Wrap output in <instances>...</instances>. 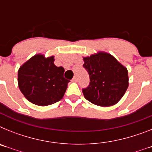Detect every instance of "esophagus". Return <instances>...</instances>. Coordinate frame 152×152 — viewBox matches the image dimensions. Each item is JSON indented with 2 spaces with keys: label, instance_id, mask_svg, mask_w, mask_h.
<instances>
[{
  "label": "esophagus",
  "instance_id": "1",
  "mask_svg": "<svg viewBox=\"0 0 152 152\" xmlns=\"http://www.w3.org/2000/svg\"><path fill=\"white\" fill-rule=\"evenodd\" d=\"M77 76H75V77H73V79H72V82H77Z\"/></svg>",
  "mask_w": 152,
  "mask_h": 152
}]
</instances>
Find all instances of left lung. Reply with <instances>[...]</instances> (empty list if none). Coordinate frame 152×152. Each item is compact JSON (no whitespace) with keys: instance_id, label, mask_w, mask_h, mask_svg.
Here are the masks:
<instances>
[{"instance_id":"8db88e82","label":"left lung","mask_w":152,"mask_h":152,"mask_svg":"<svg viewBox=\"0 0 152 152\" xmlns=\"http://www.w3.org/2000/svg\"><path fill=\"white\" fill-rule=\"evenodd\" d=\"M83 59V67L90 76L89 85L82 90L84 97L100 107H110L118 103L129 86L126 68L106 52H100Z\"/></svg>"}]
</instances>
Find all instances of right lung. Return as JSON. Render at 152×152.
<instances>
[{
  "label": "right lung",
  "instance_id": "right-lung-1",
  "mask_svg": "<svg viewBox=\"0 0 152 152\" xmlns=\"http://www.w3.org/2000/svg\"><path fill=\"white\" fill-rule=\"evenodd\" d=\"M54 61V56L36 55L19 68V88L33 104H53L62 99L66 91L70 80L64 77V68L56 66Z\"/></svg>",
  "mask_w": 152,
  "mask_h": 152
}]
</instances>
